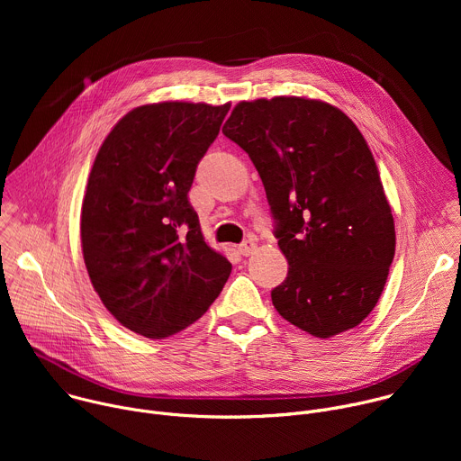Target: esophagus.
I'll use <instances>...</instances> for the list:
<instances>
[{"instance_id": "esophagus-1", "label": "esophagus", "mask_w": 461, "mask_h": 461, "mask_svg": "<svg viewBox=\"0 0 461 461\" xmlns=\"http://www.w3.org/2000/svg\"><path fill=\"white\" fill-rule=\"evenodd\" d=\"M255 249H257V244L253 240H244L242 244H239V253L244 255V257L251 255Z\"/></svg>"}]
</instances>
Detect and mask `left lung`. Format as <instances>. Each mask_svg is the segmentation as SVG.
<instances>
[{"instance_id":"obj_1","label":"left lung","mask_w":461,"mask_h":461,"mask_svg":"<svg viewBox=\"0 0 461 461\" xmlns=\"http://www.w3.org/2000/svg\"><path fill=\"white\" fill-rule=\"evenodd\" d=\"M222 133L258 171L288 258L277 312L322 339L357 326L384 288L396 231L356 123L330 104L276 96L235 105Z\"/></svg>"}]
</instances>
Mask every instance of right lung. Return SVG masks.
<instances>
[{
	"instance_id": "1",
	"label": "right lung",
	"mask_w": 461,
	"mask_h": 461,
	"mask_svg": "<svg viewBox=\"0 0 461 461\" xmlns=\"http://www.w3.org/2000/svg\"><path fill=\"white\" fill-rule=\"evenodd\" d=\"M226 105L162 102L129 111L104 140L82 204V248L104 306L149 339L194 322L231 265L213 251L189 204L196 166Z\"/></svg>"
}]
</instances>
